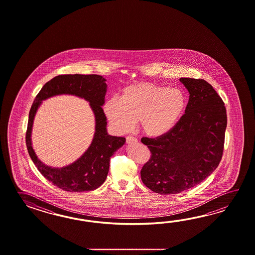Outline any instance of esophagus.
<instances>
[{"label": "esophagus", "mask_w": 255, "mask_h": 255, "mask_svg": "<svg viewBox=\"0 0 255 255\" xmlns=\"http://www.w3.org/2000/svg\"><path fill=\"white\" fill-rule=\"evenodd\" d=\"M136 142H137V139L134 136H131V135L127 136V144H133V143H136Z\"/></svg>", "instance_id": "obj_1"}]
</instances>
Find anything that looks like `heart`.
Here are the masks:
<instances>
[{
	"label": "heart",
	"mask_w": 255,
	"mask_h": 255,
	"mask_svg": "<svg viewBox=\"0 0 255 255\" xmlns=\"http://www.w3.org/2000/svg\"><path fill=\"white\" fill-rule=\"evenodd\" d=\"M186 108L187 98L180 89L145 82L125 87L120 98L105 103L104 111L119 132H129L137 121L145 135L160 137L173 129Z\"/></svg>",
	"instance_id": "obj_1"
}]
</instances>
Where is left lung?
I'll use <instances>...</instances> for the list:
<instances>
[{"mask_svg":"<svg viewBox=\"0 0 255 255\" xmlns=\"http://www.w3.org/2000/svg\"><path fill=\"white\" fill-rule=\"evenodd\" d=\"M190 94L185 114L167 135L143 137L151 152L142 182L159 194H177L200 184L221 161L227 127L226 109L212 85L179 78Z\"/></svg>","mask_w":255,"mask_h":255,"instance_id":"left-lung-1","label":"left lung"}]
</instances>
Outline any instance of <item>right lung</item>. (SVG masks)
Wrapping results in <instances>:
<instances>
[{"label":"right lung","instance_id":"right-lung-1","mask_svg":"<svg viewBox=\"0 0 255 255\" xmlns=\"http://www.w3.org/2000/svg\"><path fill=\"white\" fill-rule=\"evenodd\" d=\"M98 75H62L47 82L40 90L29 112L26 146L34 165L45 179L62 190L84 192L103 184L109 173V161L126 143L125 137L109 135L102 106L108 86ZM59 94H72L90 102L95 116V133L91 146L75 163L62 168L45 165L36 156L31 144V129L36 112L43 100Z\"/></svg>","mask_w":255,"mask_h":255}]
</instances>
